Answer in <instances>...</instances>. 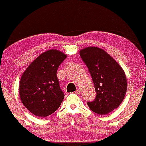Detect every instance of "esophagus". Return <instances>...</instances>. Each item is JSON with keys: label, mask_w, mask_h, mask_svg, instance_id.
Returning <instances> with one entry per match:
<instances>
[{"label": "esophagus", "mask_w": 146, "mask_h": 146, "mask_svg": "<svg viewBox=\"0 0 146 146\" xmlns=\"http://www.w3.org/2000/svg\"><path fill=\"white\" fill-rule=\"evenodd\" d=\"M80 93H81V91H80V90H79V89L76 90V91L74 92V93H75V94H80Z\"/></svg>", "instance_id": "34e87169"}]
</instances>
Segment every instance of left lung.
<instances>
[{"instance_id": "obj_1", "label": "left lung", "mask_w": 146, "mask_h": 146, "mask_svg": "<svg viewBox=\"0 0 146 146\" xmlns=\"http://www.w3.org/2000/svg\"><path fill=\"white\" fill-rule=\"evenodd\" d=\"M89 69L96 90V97L88 102L90 109L100 115L107 114L120 106L127 90L124 70L108 53L97 47H89L79 52Z\"/></svg>"}]
</instances>
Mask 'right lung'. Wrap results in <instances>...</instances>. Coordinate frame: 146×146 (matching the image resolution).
I'll return each mask as SVG.
<instances>
[{
	"mask_svg": "<svg viewBox=\"0 0 146 146\" xmlns=\"http://www.w3.org/2000/svg\"><path fill=\"white\" fill-rule=\"evenodd\" d=\"M67 57L64 53L50 50L30 63L20 81L19 94L24 106L38 117L50 116L64 98L57 77V69Z\"/></svg>",
	"mask_w": 146,
	"mask_h": 146,
	"instance_id": "obj_1",
	"label": "right lung"
}]
</instances>
